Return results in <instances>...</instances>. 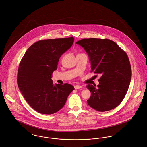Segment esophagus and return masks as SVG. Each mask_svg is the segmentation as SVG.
I'll list each match as a JSON object with an SVG mask.
<instances>
[{
  "mask_svg": "<svg viewBox=\"0 0 147 147\" xmlns=\"http://www.w3.org/2000/svg\"><path fill=\"white\" fill-rule=\"evenodd\" d=\"M82 87L81 86H79V85H76V86H74V88L76 89H80V88H82Z\"/></svg>",
  "mask_w": 147,
  "mask_h": 147,
  "instance_id": "obj_1",
  "label": "esophagus"
}]
</instances>
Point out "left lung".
Returning a JSON list of instances; mask_svg holds the SVG:
<instances>
[{
	"instance_id": "obj_1",
	"label": "left lung",
	"mask_w": 147,
	"mask_h": 147,
	"mask_svg": "<svg viewBox=\"0 0 147 147\" xmlns=\"http://www.w3.org/2000/svg\"><path fill=\"white\" fill-rule=\"evenodd\" d=\"M76 44L88 54L91 72L101 76L98 87L86 86L91 92L88 105L99 112L116 108L126 95L131 77L127 54L117 44L107 39H83Z\"/></svg>"
}]
</instances>
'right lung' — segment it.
I'll use <instances>...</instances> for the list:
<instances>
[{"instance_id": "add662e5", "label": "right lung", "mask_w": 147, "mask_h": 147, "mask_svg": "<svg viewBox=\"0 0 147 147\" xmlns=\"http://www.w3.org/2000/svg\"><path fill=\"white\" fill-rule=\"evenodd\" d=\"M74 38L46 39L32 44L20 62L18 86L27 103L36 112L52 114L61 109L74 86L54 84L53 71L61 55L71 47Z\"/></svg>"}]
</instances>
